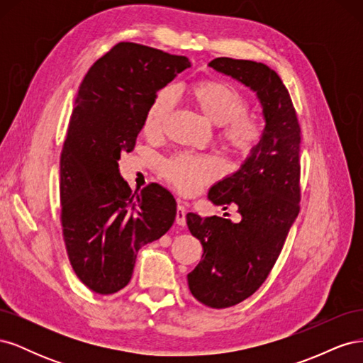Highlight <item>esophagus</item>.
Listing matches in <instances>:
<instances>
[{
  "label": "esophagus",
  "instance_id": "34e87169",
  "mask_svg": "<svg viewBox=\"0 0 363 363\" xmlns=\"http://www.w3.org/2000/svg\"><path fill=\"white\" fill-rule=\"evenodd\" d=\"M175 223H177L179 225L186 224V207L180 203L177 206V212H175Z\"/></svg>",
  "mask_w": 363,
  "mask_h": 363
}]
</instances>
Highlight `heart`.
<instances>
[{"label": "heart", "mask_w": 363, "mask_h": 363, "mask_svg": "<svg viewBox=\"0 0 363 363\" xmlns=\"http://www.w3.org/2000/svg\"><path fill=\"white\" fill-rule=\"evenodd\" d=\"M186 95L208 123L223 125L221 138L238 156H250L257 148L263 128L257 119L248 115L250 101L236 86L223 80H203L191 84ZM172 107V89L164 87L152 98L145 113V133L159 135L168 123ZM221 169L218 159L189 152L168 159L162 167L164 179L183 194L200 191L206 183L216 179Z\"/></svg>", "instance_id": "1"}]
</instances>
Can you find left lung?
Returning a JSON list of instances; mask_svg holds the SVG:
<instances>
[{
    "label": "left lung",
    "mask_w": 363,
    "mask_h": 363,
    "mask_svg": "<svg viewBox=\"0 0 363 363\" xmlns=\"http://www.w3.org/2000/svg\"><path fill=\"white\" fill-rule=\"evenodd\" d=\"M208 67L256 92L265 119L257 148L207 195L224 208L235 204L240 221L186 215L203 245L200 263L188 274L189 289L200 303L224 309L262 286L298 216L301 130L286 86L267 65L218 57Z\"/></svg>",
    "instance_id": "8db88e82"
}]
</instances>
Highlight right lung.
Segmentation results:
<instances>
[{"label": "right lung", "instance_id": "1", "mask_svg": "<svg viewBox=\"0 0 363 363\" xmlns=\"http://www.w3.org/2000/svg\"><path fill=\"white\" fill-rule=\"evenodd\" d=\"M189 67L184 56L119 42L80 84L60 156V219L71 267L96 294L125 288L138 251L174 223L171 192L151 183L133 194L118 160L133 151L157 91Z\"/></svg>", "mask_w": 363, "mask_h": 363}]
</instances>
